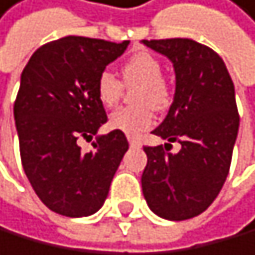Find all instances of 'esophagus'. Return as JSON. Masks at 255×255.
Masks as SVG:
<instances>
[{
	"label": "esophagus",
	"mask_w": 255,
	"mask_h": 255,
	"mask_svg": "<svg viewBox=\"0 0 255 255\" xmlns=\"http://www.w3.org/2000/svg\"><path fill=\"white\" fill-rule=\"evenodd\" d=\"M128 143H130V146H140V140L138 138H135V136H128Z\"/></svg>",
	"instance_id": "34e87169"
}]
</instances>
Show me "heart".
<instances>
[{
    "label": "heart",
    "instance_id": "1",
    "mask_svg": "<svg viewBox=\"0 0 255 255\" xmlns=\"http://www.w3.org/2000/svg\"><path fill=\"white\" fill-rule=\"evenodd\" d=\"M125 86H138L135 101L138 106L117 109L109 117V127L128 136L146 131L156 122V109H164L171 102L169 86L162 78L161 61L149 52H136L124 63ZM97 99L104 107L119 104L124 94V84L111 71H102L96 79Z\"/></svg>",
    "mask_w": 255,
    "mask_h": 255
}]
</instances>
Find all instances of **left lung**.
Segmentation results:
<instances>
[{"instance_id":"1","label":"left lung","mask_w":255,"mask_h":255,"mask_svg":"<svg viewBox=\"0 0 255 255\" xmlns=\"http://www.w3.org/2000/svg\"><path fill=\"white\" fill-rule=\"evenodd\" d=\"M172 61L176 94L154 135L164 146H144L141 176L148 207L161 218H194L212 205L228 177L238 136L239 114L235 84L221 57L190 38L143 40ZM174 141L177 155L169 153Z\"/></svg>"}]
</instances>
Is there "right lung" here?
Listing matches in <instances>:
<instances>
[{
  "mask_svg": "<svg viewBox=\"0 0 255 255\" xmlns=\"http://www.w3.org/2000/svg\"><path fill=\"white\" fill-rule=\"evenodd\" d=\"M128 43L68 35L37 48L20 75L14 102L20 161L38 198L58 215L96 213L128 149L117 130L97 138L89 153L78 146L107 122L96 79Z\"/></svg>",
  "mask_w": 255,
  "mask_h": 255,
  "instance_id": "1",
  "label": "right lung"
}]
</instances>
